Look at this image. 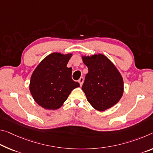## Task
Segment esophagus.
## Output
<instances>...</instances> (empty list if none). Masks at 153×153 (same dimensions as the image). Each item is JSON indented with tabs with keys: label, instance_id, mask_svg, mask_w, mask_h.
<instances>
[{
	"label": "esophagus",
	"instance_id": "esophagus-1",
	"mask_svg": "<svg viewBox=\"0 0 153 153\" xmlns=\"http://www.w3.org/2000/svg\"><path fill=\"white\" fill-rule=\"evenodd\" d=\"M78 82L79 83V85H80V86H82V84H83V82H84V77H81L79 79Z\"/></svg>",
	"mask_w": 153,
	"mask_h": 153
}]
</instances>
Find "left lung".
<instances>
[{
    "mask_svg": "<svg viewBox=\"0 0 153 153\" xmlns=\"http://www.w3.org/2000/svg\"><path fill=\"white\" fill-rule=\"evenodd\" d=\"M88 72L82 86L87 100L99 111L117 103L123 94V79L119 71L105 56L82 57Z\"/></svg>",
    "mask_w": 153,
    "mask_h": 153,
    "instance_id": "1",
    "label": "left lung"
}]
</instances>
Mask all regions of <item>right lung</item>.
I'll return each mask as SVG.
<instances>
[{"instance_id": "1", "label": "right lung", "mask_w": 153, "mask_h": 153, "mask_svg": "<svg viewBox=\"0 0 153 153\" xmlns=\"http://www.w3.org/2000/svg\"><path fill=\"white\" fill-rule=\"evenodd\" d=\"M71 54L54 52L46 56L33 71L30 91L39 105L48 110L61 107L78 82L71 78L72 69L67 67Z\"/></svg>"}]
</instances>
